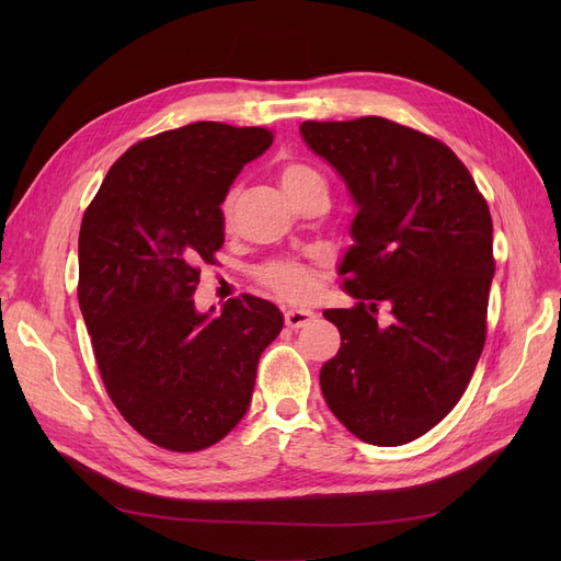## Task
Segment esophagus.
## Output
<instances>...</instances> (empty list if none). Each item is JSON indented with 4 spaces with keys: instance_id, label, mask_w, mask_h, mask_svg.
I'll return each instance as SVG.
<instances>
[{
    "instance_id": "esophagus-1",
    "label": "esophagus",
    "mask_w": 561,
    "mask_h": 561,
    "mask_svg": "<svg viewBox=\"0 0 561 561\" xmlns=\"http://www.w3.org/2000/svg\"><path fill=\"white\" fill-rule=\"evenodd\" d=\"M316 318V313L311 311V309H288L286 313H284V320H286V325L290 328V330H300V328H305V325H309V322Z\"/></svg>"
}]
</instances>
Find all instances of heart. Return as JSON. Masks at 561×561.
Wrapping results in <instances>:
<instances>
[{
    "mask_svg": "<svg viewBox=\"0 0 561 561\" xmlns=\"http://www.w3.org/2000/svg\"><path fill=\"white\" fill-rule=\"evenodd\" d=\"M313 182H322L320 174L313 168L305 165V163L293 161V163L282 165V170H279V184H282V188L286 191L288 197H296L302 188H307ZM233 197H236V191H231L225 197L222 209H225L227 216L231 211ZM259 279L290 302L309 300L313 288H316L313 273L307 268L305 263H298V261H271V263H265L263 268H259Z\"/></svg>",
    "mask_w": 561,
    "mask_h": 561,
    "instance_id": "heart-1",
    "label": "heart"
}]
</instances>
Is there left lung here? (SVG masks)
Segmentation results:
<instances>
[{"label": "left lung", "mask_w": 561, "mask_h": 561, "mask_svg": "<svg viewBox=\"0 0 561 561\" xmlns=\"http://www.w3.org/2000/svg\"><path fill=\"white\" fill-rule=\"evenodd\" d=\"M300 134L357 209L339 263L355 305L322 311L341 332L322 396L366 444H409L450 414L482 355L495 273L486 199L448 145L387 117L307 121Z\"/></svg>", "instance_id": "obj_1"}]
</instances>
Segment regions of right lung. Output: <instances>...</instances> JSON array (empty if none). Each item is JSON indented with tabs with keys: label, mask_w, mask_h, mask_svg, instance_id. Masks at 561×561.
Here are the masks:
<instances>
[{
	"label": "right lung",
	"mask_w": 561,
	"mask_h": 561,
	"mask_svg": "<svg viewBox=\"0 0 561 561\" xmlns=\"http://www.w3.org/2000/svg\"><path fill=\"white\" fill-rule=\"evenodd\" d=\"M273 145L261 127L193 123L113 163L79 231V307L104 387L125 421L174 453L227 436L252 400L256 364L284 328L254 296L195 309L197 265L225 241L220 204Z\"/></svg>",
	"instance_id": "right-lung-1"
}]
</instances>
